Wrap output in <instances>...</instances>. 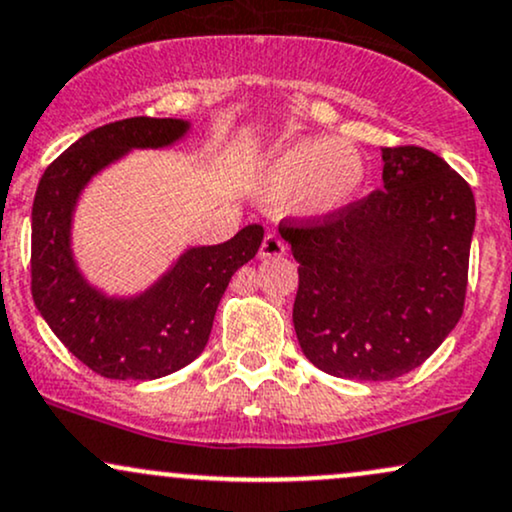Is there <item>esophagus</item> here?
<instances>
[{"mask_svg": "<svg viewBox=\"0 0 512 512\" xmlns=\"http://www.w3.org/2000/svg\"><path fill=\"white\" fill-rule=\"evenodd\" d=\"M285 242H282V239L278 237V234H273V232H268L266 237H263V244H261V251H258V254H261V258H275V256H282L285 254Z\"/></svg>", "mask_w": 512, "mask_h": 512, "instance_id": "34e87169", "label": "esophagus"}]
</instances>
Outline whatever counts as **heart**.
Returning <instances> with one entry per match:
<instances>
[{"mask_svg":"<svg viewBox=\"0 0 512 512\" xmlns=\"http://www.w3.org/2000/svg\"><path fill=\"white\" fill-rule=\"evenodd\" d=\"M364 179V160L350 143L302 138L280 146L263 167L261 189L270 201L297 198L311 213L345 206Z\"/></svg>","mask_w":512,"mask_h":512,"instance_id":"obj_1","label":"heart"}]
</instances>
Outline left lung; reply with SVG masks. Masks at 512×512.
Instances as JSON below:
<instances>
[{
  "instance_id": "left-lung-1",
  "label": "left lung",
  "mask_w": 512,
  "mask_h": 512,
  "mask_svg": "<svg viewBox=\"0 0 512 512\" xmlns=\"http://www.w3.org/2000/svg\"><path fill=\"white\" fill-rule=\"evenodd\" d=\"M381 153L383 189L280 222L299 263V347L326 374L357 381L410 374L458 326L477 215L470 184L436 153Z\"/></svg>"
}]
</instances>
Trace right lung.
Here are the masks:
<instances>
[{
  "instance_id": "obj_1",
  "label": "right lung",
  "mask_w": 512,
  "mask_h": 512,
  "mask_svg": "<svg viewBox=\"0 0 512 512\" xmlns=\"http://www.w3.org/2000/svg\"><path fill=\"white\" fill-rule=\"evenodd\" d=\"M184 131L182 119L155 117L100 126L50 162L35 191L33 302L66 350L105 378L153 381L194 362L206 347L234 270L249 263L263 242V227L249 225L230 242L189 249L158 285L136 299H107L81 278L69 249L78 191L129 148L170 146Z\"/></svg>"
}]
</instances>
